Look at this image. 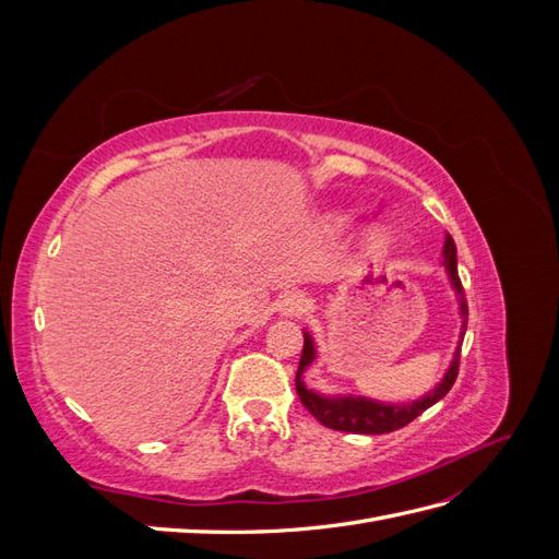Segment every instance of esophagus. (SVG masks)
I'll return each mask as SVG.
<instances>
[{
    "instance_id": "34e87169",
    "label": "esophagus",
    "mask_w": 559,
    "mask_h": 559,
    "mask_svg": "<svg viewBox=\"0 0 559 559\" xmlns=\"http://www.w3.org/2000/svg\"><path fill=\"white\" fill-rule=\"evenodd\" d=\"M306 308H308L306 296L298 294V292H289V294H284V298L280 300L277 312L282 317H300L302 312H306Z\"/></svg>"
}]
</instances>
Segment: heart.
<instances>
[{
    "label": "heart",
    "instance_id": "1",
    "mask_svg": "<svg viewBox=\"0 0 559 559\" xmlns=\"http://www.w3.org/2000/svg\"><path fill=\"white\" fill-rule=\"evenodd\" d=\"M329 226L333 230H345L352 226V214H331L329 216ZM389 247H392V235L384 228H378L373 235H370L368 240V251L373 253V257H380Z\"/></svg>",
    "mask_w": 559,
    "mask_h": 559
}]
</instances>
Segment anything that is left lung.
Masks as SVG:
<instances>
[{
  "mask_svg": "<svg viewBox=\"0 0 559 559\" xmlns=\"http://www.w3.org/2000/svg\"><path fill=\"white\" fill-rule=\"evenodd\" d=\"M443 265L448 270V280L456 294V300H460V314H462L460 343H456V349L452 354V361H450V368L445 370L443 380L438 382L429 394L411 403H382L366 396H324L314 392V389H308V384L302 382V373H306L308 366H312V361L317 359L312 335L308 331H302V337H306V341H302V354H300V364L296 373V392L302 405H306V408L317 417V421H321V425L329 429L345 431V433H389L411 425L415 417H419L450 392L456 380V373H460V354H462V343H464L466 321H468L464 286L460 282V275H456V247L450 235H445Z\"/></svg>",
  "mask_w": 559,
  "mask_h": 559,
  "instance_id": "left-lung-1",
  "label": "left lung"
}]
</instances>
